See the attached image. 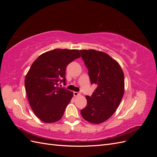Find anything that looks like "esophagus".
Here are the masks:
<instances>
[{
	"label": "esophagus",
	"instance_id": "obj_1",
	"mask_svg": "<svg viewBox=\"0 0 157 157\" xmlns=\"http://www.w3.org/2000/svg\"><path fill=\"white\" fill-rule=\"evenodd\" d=\"M73 95H74L75 96H80V92H73Z\"/></svg>",
	"mask_w": 157,
	"mask_h": 157
}]
</instances>
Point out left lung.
<instances>
[{"instance_id":"obj_1","label":"left lung","mask_w":157,"mask_h":157,"mask_svg":"<svg viewBox=\"0 0 157 157\" xmlns=\"http://www.w3.org/2000/svg\"><path fill=\"white\" fill-rule=\"evenodd\" d=\"M88 70L91 84L97 85L87 105L80 111L85 120L100 124L116 111L124 92V77L117 61L107 54L94 50H80Z\"/></svg>"}]
</instances>
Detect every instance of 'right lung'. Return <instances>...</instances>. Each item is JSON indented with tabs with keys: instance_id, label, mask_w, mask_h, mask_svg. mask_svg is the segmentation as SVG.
Here are the masks:
<instances>
[{
	"instance_id": "1",
	"label": "right lung",
	"mask_w": 157,
	"mask_h": 157,
	"mask_svg": "<svg viewBox=\"0 0 157 157\" xmlns=\"http://www.w3.org/2000/svg\"><path fill=\"white\" fill-rule=\"evenodd\" d=\"M80 57L78 50L54 49L41 54L31 66L25 90L32 110L42 121L52 123L62 118L73 94L59 85L65 84L67 66Z\"/></svg>"
}]
</instances>
